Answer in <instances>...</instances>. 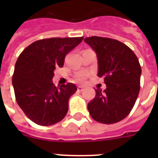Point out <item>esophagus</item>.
<instances>
[{
  "instance_id": "1",
  "label": "esophagus",
  "mask_w": 158,
  "mask_h": 158,
  "mask_svg": "<svg viewBox=\"0 0 158 158\" xmlns=\"http://www.w3.org/2000/svg\"><path fill=\"white\" fill-rule=\"evenodd\" d=\"M77 89H78L79 91H82V90L84 89V87H83V86H78V87H77Z\"/></svg>"
}]
</instances>
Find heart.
<instances>
[{
  "mask_svg": "<svg viewBox=\"0 0 158 158\" xmlns=\"http://www.w3.org/2000/svg\"><path fill=\"white\" fill-rule=\"evenodd\" d=\"M86 78H87V74H83V73L77 74L76 76H75V79H76V81L79 82V83H83V82L85 81Z\"/></svg>",
  "mask_w": 158,
  "mask_h": 158,
  "instance_id": "obj_1",
  "label": "heart"
}]
</instances>
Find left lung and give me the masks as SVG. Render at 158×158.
<instances>
[{"label":"left lung","instance_id":"1","mask_svg":"<svg viewBox=\"0 0 158 158\" xmlns=\"http://www.w3.org/2000/svg\"><path fill=\"white\" fill-rule=\"evenodd\" d=\"M97 53L99 78L106 89H96V96L88 104L92 118L102 124H115L127 116L140 90L141 66L128 46L109 38L93 36L84 38Z\"/></svg>","mask_w":158,"mask_h":158}]
</instances>
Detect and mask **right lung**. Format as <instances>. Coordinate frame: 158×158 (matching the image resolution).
Wrapping results in <instances>:
<instances>
[{"label": "right lung", "instance_id": "right-lung-1", "mask_svg": "<svg viewBox=\"0 0 158 158\" xmlns=\"http://www.w3.org/2000/svg\"><path fill=\"white\" fill-rule=\"evenodd\" d=\"M79 38L38 40L20 53L12 84L16 102L27 117L37 125H52L64 119L69 99L77 91L74 84L56 87L54 70L64 65V57L83 41Z\"/></svg>", "mask_w": 158, "mask_h": 158}]
</instances>
